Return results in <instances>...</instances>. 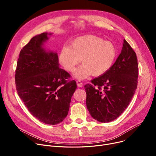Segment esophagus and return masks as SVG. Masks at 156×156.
<instances>
[{"mask_svg": "<svg viewBox=\"0 0 156 156\" xmlns=\"http://www.w3.org/2000/svg\"><path fill=\"white\" fill-rule=\"evenodd\" d=\"M76 84H77V86L78 87H83V83L81 82V81H80V80H78L77 81H76Z\"/></svg>", "mask_w": 156, "mask_h": 156, "instance_id": "34e87169", "label": "esophagus"}]
</instances>
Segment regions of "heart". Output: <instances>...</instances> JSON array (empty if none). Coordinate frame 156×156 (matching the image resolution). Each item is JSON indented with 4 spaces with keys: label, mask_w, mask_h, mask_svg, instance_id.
<instances>
[{
    "label": "heart",
    "mask_w": 156,
    "mask_h": 156,
    "mask_svg": "<svg viewBox=\"0 0 156 156\" xmlns=\"http://www.w3.org/2000/svg\"><path fill=\"white\" fill-rule=\"evenodd\" d=\"M117 54L116 47L111 42L87 35L75 38L70 47H62L59 59L68 71H71L81 59L83 64L74 70L73 75L76 78L83 80L92 74L94 76L104 75L112 68Z\"/></svg>",
    "instance_id": "heart-1"
}]
</instances>
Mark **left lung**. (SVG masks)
I'll return each mask as SVG.
<instances>
[{"instance_id": "obj_1", "label": "left lung", "mask_w": 156, "mask_h": 156, "mask_svg": "<svg viewBox=\"0 0 156 156\" xmlns=\"http://www.w3.org/2000/svg\"><path fill=\"white\" fill-rule=\"evenodd\" d=\"M138 76L136 53L124 40L121 54L109 71L85 86L87 108L91 116L101 122L117 119L132 101Z\"/></svg>"}]
</instances>
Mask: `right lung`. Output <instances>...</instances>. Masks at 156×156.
<instances>
[{
	"mask_svg": "<svg viewBox=\"0 0 156 156\" xmlns=\"http://www.w3.org/2000/svg\"><path fill=\"white\" fill-rule=\"evenodd\" d=\"M52 34L33 37L19 55L15 74L16 90L30 112L47 125H57L67 116L71 97L76 89L75 80L59 68L57 52L44 45Z\"/></svg>",
	"mask_w": 156,
	"mask_h": 156,
	"instance_id": "obj_1",
	"label": "right lung"
}]
</instances>
